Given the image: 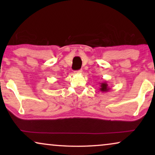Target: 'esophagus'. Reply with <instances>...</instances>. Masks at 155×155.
<instances>
[{
  "label": "esophagus",
  "instance_id": "obj_1",
  "mask_svg": "<svg viewBox=\"0 0 155 155\" xmlns=\"http://www.w3.org/2000/svg\"><path fill=\"white\" fill-rule=\"evenodd\" d=\"M82 72V70H79V71H75V74H80Z\"/></svg>",
  "mask_w": 155,
  "mask_h": 155
}]
</instances>
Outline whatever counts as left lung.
<instances>
[{
	"label": "left lung",
	"instance_id": "obj_1",
	"mask_svg": "<svg viewBox=\"0 0 155 155\" xmlns=\"http://www.w3.org/2000/svg\"><path fill=\"white\" fill-rule=\"evenodd\" d=\"M100 84V88H99V90L101 91V92H107L111 90V88H109V85H108V83L107 81H104L103 82H100L99 83Z\"/></svg>",
	"mask_w": 155,
	"mask_h": 155
}]
</instances>
